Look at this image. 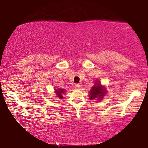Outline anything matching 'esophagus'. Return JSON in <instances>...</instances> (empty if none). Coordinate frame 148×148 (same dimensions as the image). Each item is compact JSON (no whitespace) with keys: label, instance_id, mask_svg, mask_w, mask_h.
I'll return each instance as SVG.
<instances>
[{"label":"esophagus","instance_id":"esophagus-1","mask_svg":"<svg viewBox=\"0 0 148 148\" xmlns=\"http://www.w3.org/2000/svg\"><path fill=\"white\" fill-rule=\"evenodd\" d=\"M74 87L75 89H79V87H80V86H79V84H75L74 86Z\"/></svg>","mask_w":148,"mask_h":148}]
</instances>
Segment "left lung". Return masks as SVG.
Instances as JSON below:
<instances>
[{
  "mask_svg": "<svg viewBox=\"0 0 148 148\" xmlns=\"http://www.w3.org/2000/svg\"><path fill=\"white\" fill-rule=\"evenodd\" d=\"M106 93L107 90L106 87L102 86L100 83L99 79H97L95 81V85L89 91V99L91 101L92 100H96L97 101H101Z\"/></svg>",
  "mask_w": 148,
  "mask_h": 148,
  "instance_id": "1",
  "label": "left lung"
}]
</instances>
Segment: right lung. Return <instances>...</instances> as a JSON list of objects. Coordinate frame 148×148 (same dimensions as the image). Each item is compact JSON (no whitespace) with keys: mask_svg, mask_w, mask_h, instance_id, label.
<instances>
[{"mask_svg":"<svg viewBox=\"0 0 148 148\" xmlns=\"http://www.w3.org/2000/svg\"><path fill=\"white\" fill-rule=\"evenodd\" d=\"M65 92H66V90H64V89H55V93L56 94L59 99H63L62 95L64 94Z\"/></svg>","mask_w":148,"mask_h":148,"instance_id":"right-lung-1","label":"right lung"}]
</instances>
